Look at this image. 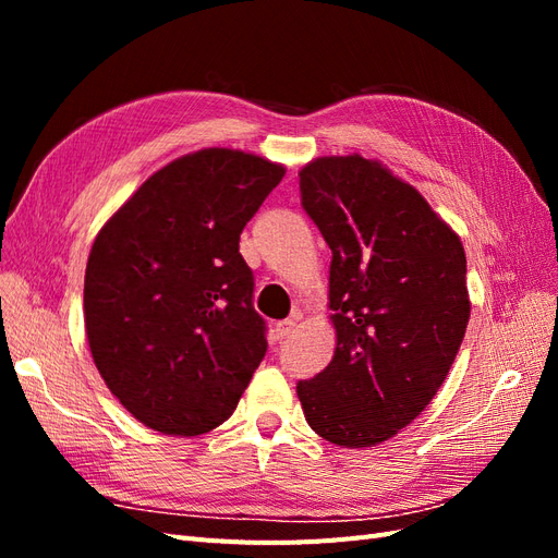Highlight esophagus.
<instances>
[{
  "label": "esophagus",
  "mask_w": 558,
  "mask_h": 558,
  "mask_svg": "<svg viewBox=\"0 0 558 558\" xmlns=\"http://www.w3.org/2000/svg\"><path fill=\"white\" fill-rule=\"evenodd\" d=\"M293 330H295V320L293 318L279 320V324L275 326V337H277V340H286V337H289Z\"/></svg>",
  "instance_id": "34e87169"
}]
</instances>
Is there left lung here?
<instances>
[{
	"instance_id": "8db88e82",
	"label": "left lung",
	"mask_w": 558,
	"mask_h": 558,
	"mask_svg": "<svg viewBox=\"0 0 558 558\" xmlns=\"http://www.w3.org/2000/svg\"><path fill=\"white\" fill-rule=\"evenodd\" d=\"M300 205L332 251L337 349L298 398L324 440L373 447L412 424L449 375L470 318L465 251L418 191L361 156L310 162Z\"/></svg>"
}]
</instances>
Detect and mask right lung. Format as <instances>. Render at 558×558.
<instances>
[{
	"mask_svg": "<svg viewBox=\"0 0 558 558\" xmlns=\"http://www.w3.org/2000/svg\"><path fill=\"white\" fill-rule=\"evenodd\" d=\"M281 177L242 150H197L146 179L99 230L83 286L88 344L144 426H221L265 359L240 234Z\"/></svg>",
	"mask_w": 558,
	"mask_h": 558,
	"instance_id": "1",
	"label": "right lung"
}]
</instances>
